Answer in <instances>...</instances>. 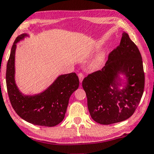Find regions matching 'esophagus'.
<instances>
[{"mask_svg":"<svg viewBox=\"0 0 154 154\" xmlns=\"http://www.w3.org/2000/svg\"><path fill=\"white\" fill-rule=\"evenodd\" d=\"M78 77H79V82L82 83V82L83 79H84V75L82 73H79L78 74Z\"/></svg>","mask_w":154,"mask_h":154,"instance_id":"1","label":"esophagus"}]
</instances>
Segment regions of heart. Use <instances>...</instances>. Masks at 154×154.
I'll return each mask as SVG.
<instances>
[{
    "mask_svg": "<svg viewBox=\"0 0 154 154\" xmlns=\"http://www.w3.org/2000/svg\"><path fill=\"white\" fill-rule=\"evenodd\" d=\"M106 55V51L102 50L101 51H99V52L94 56V58L92 59L91 63H90V67H91L92 69L97 68V67H99L100 65L103 63V61L105 60Z\"/></svg>",
    "mask_w": 154,
    "mask_h": 154,
    "instance_id": "1",
    "label": "heart"
}]
</instances>
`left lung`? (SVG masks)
Returning <instances> with one entry per match:
<instances>
[{"mask_svg":"<svg viewBox=\"0 0 154 154\" xmlns=\"http://www.w3.org/2000/svg\"><path fill=\"white\" fill-rule=\"evenodd\" d=\"M119 73L125 75L127 79L121 90L118 88L121 85ZM144 81L141 53L124 32L120 45L110 53L105 66L82 81L92 119L99 124L110 125L130 118L142 97Z\"/></svg>","mask_w":154,"mask_h":154,"instance_id":"obj_1","label":"left lung"}]
</instances>
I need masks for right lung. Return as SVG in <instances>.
Returning <instances> with one entry per match:
<instances>
[{
  "mask_svg": "<svg viewBox=\"0 0 154 154\" xmlns=\"http://www.w3.org/2000/svg\"><path fill=\"white\" fill-rule=\"evenodd\" d=\"M28 35L17 36L12 46L6 69L8 94L13 109L25 121L33 125L53 127L63 121L72 94L79 87V78L75 72L60 75L42 93L24 95L15 80L16 44Z\"/></svg>",
  "mask_w": 154,
  "mask_h": 154,
  "instance_id": "add662e5",
  "label": "right lung"
}]
</instances>
